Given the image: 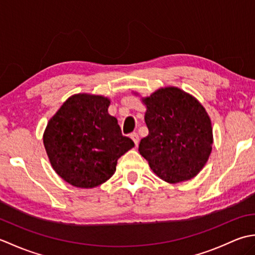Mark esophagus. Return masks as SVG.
<instances>
[{
  "label": "esophagus",
  "instance_id": "34e87169",
  "mask_svg": "<svg viewBox=\"0 0 255 255\" xmlns=\"http://www.w3.org/2000/svg\"><path fill=\"white\" fill-rule=\"evenodd\" d=\"M130 138L132 139V141H133V143H134V145H138V143H139V136H138V133L137 132H132L131 134H130Z\"/></svg>",
  "mask_w": 255,
  "mask_h": 255
}]
</instances>
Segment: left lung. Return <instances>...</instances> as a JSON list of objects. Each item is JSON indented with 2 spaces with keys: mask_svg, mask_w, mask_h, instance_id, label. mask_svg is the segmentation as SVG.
<instances>
[{
  "mask_svg": "<svg viewBox=\"0 0 255 255\" xmlns=\"http://www.w3.org/2000/svg\"><path fill=\"white\" fill-rule=\"evenodd\" d=\"M147 108L149 134L139 153L154 174L176 184L196 176L207 163L214 136L209 115L196 97L176 86H166L141 97Z\"/></svg>",
  "mask_w": 255,
  "mask_h": 255,
  "instance_id": "1",
  "label": "left lung"
}]
</instances>
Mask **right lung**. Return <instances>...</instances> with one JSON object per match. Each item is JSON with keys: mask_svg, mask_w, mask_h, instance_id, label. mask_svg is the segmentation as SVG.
<instances>
[{"mask_svg": "<svg viewBox=\"0 0 255 255\" xmlns=\"http://www.w3.org/2000/svg\"><path fill=\"white\" fill-rule=\"evenodd\" d=\"M110 105L103 95L74 94L47 124L42 139L48 159L70 185L93 188L105 183L115 173L117 160L134 147L108 114Z\"/></svg>", "mask_w": 255, "mask_h": 255, "instance_id": "add662e5", "label": "right lung"}]
</instances>
